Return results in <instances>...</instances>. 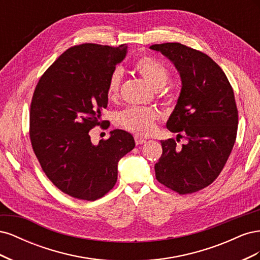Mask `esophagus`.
Masks as SVG:
<instances>
[{
	"label": "esophagus",
	"mask_w": 260,
	"mask_h": 260,
	"mask_svg": "<svg viewBox=\"0 0 260 260\" xmlns=\"http://www.w3.org/2000/svg\"><path fill=\"white\" fill-rule=\"evenodd\" d=\"M135 140H136V144H137V145H141V144H143V143L146 142L145 139L141 138V137H139V136H136V137H135Z\"/></svg>",
	"instance_id": "obj_1"
}]
</instances>
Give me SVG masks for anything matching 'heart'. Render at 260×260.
<instances>
[{"label":"heart","instance_id":"heart-1","mask_svg":"<svg viewBox=\"0 0 260 260\" xmlns=\"http://www.w3.org/2000/svg\"><path fill=\"white\" fill-rule=\"evenodd\" d=\"M137 72L151 84L154 89H160L169 79V72L161 62L152 57H143L136 62ZM122 80L121 69L117 68L109 77L107 93L115 99L119 93ZM159 113L152 107H129L119 115V121L125 129L139 136H147L155 129V122Z\"/></svg>","mask_w":260,"mask_h":260}]
</instances>
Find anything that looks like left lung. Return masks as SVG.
Returning a JSON list of instances; mask_svg holds the SVG:
<instances>
[{"label": "left lung", "mask_w": 260, "mask_h": 260, "mask_svg": "<svg viewBox=\"0 0 260 260\" xmlns=\"http://www.w3.org/2000/svg\"><path fill=\"white\" fill-rule=\"evenodd\" d=\"M149 49L170 59L180 75L182 86L166 127L187 141L182 147L174 139L160 141L156 179L179 194L200 191L221 172L237 138L232 86L222 69L200 51L181 43L154 44Z\"/></svg>", "instance_id": "obj_1"}]
</instances>
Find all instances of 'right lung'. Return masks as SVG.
<instances>
[{
  "label": "right lung",
  "instance_id": "obj_1",
  "mask_svg": "<svg viewBox=\"0 0 260 260\" xmlns=\"http://www.w3.org/2000/svg\"><path fill=\"white\" fill-rule=\"evenodd\" d=\"M128 52L85 43L62 53L39 80L30 106V140L53 184L78 200L95 201L117 182L118 162L136 146L115 129L94 145L89 131L102 125L109 77ZM106 122V121H105Z\"/></svg>",
  "mask_w": 260,
  "mask_h": 260
}]
</instances>
